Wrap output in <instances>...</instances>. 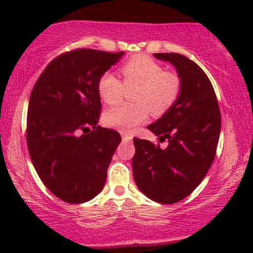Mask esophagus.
I'll return each mask as SVG.
<instances>
[{
	"mask_svg": "<svg viewBox=\"0 0 253 253\" xmlns=\"http://www.w3.org/2000/svg\"><path fill=\"white\" fill-rule=\"evenodd\" d=\"M121 136H123L124 141H130V140H132V138H133L132 135L128 134V133H126V132H121Z\"/></svg>",
	"mask_w": 253,
	"mask_h": 253,
	"instance_id": "esophagus-1",
	"label": "esophagus"
}]
</instances>
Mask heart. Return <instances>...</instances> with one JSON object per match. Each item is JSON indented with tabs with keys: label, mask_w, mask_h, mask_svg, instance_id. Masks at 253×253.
<instances>
[{
	"label": "heart",
	"mask_w": 253,
	"mask_h": 253,
	"mask_svg": "<svg viewBox=\"0 0 253 253\" xmlns=\"http://www.w3.org/2000/svg\"><path fill=\"white\" fill-rule=\"evenodd\" d=\"M126 88H136L134 104H118L107 109L103 123L121 132H130L135 126L153 115H162L171 108L181 92L178 75L164 71L163 66L147 56H135L121 68ZM125 87L112 71L104 72L98 81V94L104 103H118L124 96Z\"/></svg>",
	"instance_id": "1"
}]
</instances>
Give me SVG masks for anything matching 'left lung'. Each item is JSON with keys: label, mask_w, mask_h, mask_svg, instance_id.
I'll return each instance as SVG.
<instances>
[{"label": "left lung", "mask_w": 253, "mask_h": 253, "mask_svg": "<svg viewBox=\"0 0 253 253\" xmlns=\"http://www.w3.org/2000/svg\"><path fill=\"white\" fill-rule=\"evenodd\" d=\"M153 57L175 66L181 92L171 108L147 126L159 143L167 139V149L134 138L132 169L145 196L171 205L193 193L207 175L215 157L221 115L210 78L196 63L179 53Z\"/></svg>", "instance_id": "1"}]
</instances>
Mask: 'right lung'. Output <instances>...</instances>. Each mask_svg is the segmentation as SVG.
Returning <instances> with one entry per match:
<instances>
[{
  "mask_svg": "<svg viewBox=\"0 0 253 253\" xmlns=\"http://www.w3.org/2000/svg\"><path fill=\"white\" fill-rule=\"evenodd\" d=\"M123 56L90 48L64 53L46 66L32 90L31 161L45 187L64 202H86L103 189L121 136L97 126L98 81Z\"/></svg>",
  "mask_w": 253,
  "mask_h": 253,
  "instance_id": "right-lung-1",
  "label": "right lung"
}]
</instances>
